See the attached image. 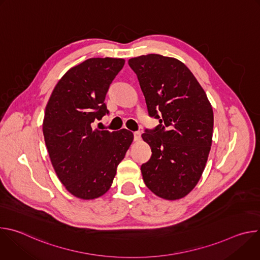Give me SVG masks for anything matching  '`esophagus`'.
Returning a JSON list of instances; mask_svg holds the SVG:
<instances>
[{
  "label": "esophagus",
  "mask_w": 260,
  "mask_h": 260,
  "mask_svg": "<svg viewBox=\"0 0 260 260\" xmlns=\"http://www.w3.org/2000/svg\"><path fill=\"white\" fill-rule=\"evenodd\" d=\"M141 139V134L139 132H135L134 133V140L135 141H139Z\"/></svg>",
  "instance_id": "34e87169"
}]
</instances>
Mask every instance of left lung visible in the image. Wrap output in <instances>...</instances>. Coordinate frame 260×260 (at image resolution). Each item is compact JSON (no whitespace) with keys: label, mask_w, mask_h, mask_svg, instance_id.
<instances>
[{"label":"left lung","mask_w":260,"mask_h":260,"mask_svg":"<svg viewBox=\"0 0 260 260\" xmlns=\"http://www.w3.org/2000/svg\"><path fill=\"white\" fill-rule=\"evenodd\" d=\"M129 67L145 96L148 113L159 119L145 129L151 157L141 166L146 186L157 197L175 201L200 181L212 145L214 115L207 94L182 61L160 54L131 58Z\"/></svg>","instance_id":"8db88e82"}]
</instances>
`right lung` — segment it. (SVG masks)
<instances>
[{"label":"right lung","instance_id":"1","mask_svg":"<svg viewBox=\"0 0 260 260\" xmlns=\"http://www.w3.org/2000/svg\"><path fill=\"white\" fill-rule=\"evenodd\" d=\"M123 58L95 57L71 68L46 105L43 135L53 169L66 189L81 200H94L112 185L134 135L92 129L109 113L106 94L123 68Z\"/></svg>","mask_w":260,"mask_h":260}]
</instances>
